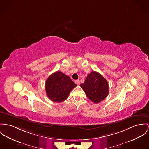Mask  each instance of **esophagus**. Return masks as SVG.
Masks as SVG:
<instances>
[{"label": "esophagus", "mask_w": 149, "mask_h": 149, "mask_svg": "<svg viewBox=\"0 0 149 149\" xmlns=\"http://www.w3.org/2000/svg\"><path fill=\"white\" fill-rule=\"evenodd\" d=\"M75 83L77 84H80V80H75Z\"/></svg>", "instance_id": "34e87169"}]
</instances>
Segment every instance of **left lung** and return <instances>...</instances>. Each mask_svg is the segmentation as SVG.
<instances>
[{
	"label": "left lung",
	"instance_id": "left-lung-1",
	"mask_svg": "<svg viewBox=\"0 0 149 149\" xmlns=\"http://www.w3.org/2000/svg\"><path fill=\"white\" fill-rule=\"evenodd\" d=\"M87 97L92 102L97 104L103 100L108 96V83L103 76L96 71H92L89 74L84 82L80 84Z\"/></svg>",
	"mask_w": 149,
	"mask_h": 149
}]
</instances>
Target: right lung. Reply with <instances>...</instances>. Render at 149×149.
Here are the masks:
<instances>
[{"label": "right lung", "mask_w": 149, "mask_h": 149, "mask_svg": "<svg viewBox=\"0 0 149 149\" xmlns=\"http://www.w3.org/2000/svg\"><path fill=\"white\" fill-rule=\"evenodd\" d=\"M76 86L69 76L58 71L51 74L46 80V95L52 101L60 103L68 97L70 92Z\"/></svg>", "instance_id": "add662e5"}]
</instances>
